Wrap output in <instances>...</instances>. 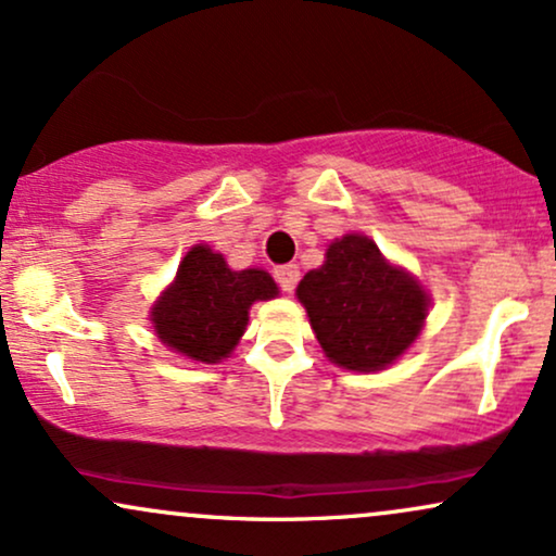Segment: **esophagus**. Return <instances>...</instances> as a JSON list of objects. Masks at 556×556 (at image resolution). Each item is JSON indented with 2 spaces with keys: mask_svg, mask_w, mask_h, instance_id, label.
I'll use <instances>...</instances> for the list:
<instances>
[{
  "mask_svg": "<svg viewBox=\"0 0 556 556\" xmlns=\"http://www.w3.org/2000/svg\"><path fill=\"white\" fill-rule=\"evenodd\" d=\"M299 276H302V273H299L296 265H280V267H276V280H278L280 291H289L291 293L293 289H296Z\"/></svg>",
  "mask_w": 556,
  "mask_h": 556,
  "instance_id": "esophagus-1",
  "label": "esophagus"
}]
</instances>
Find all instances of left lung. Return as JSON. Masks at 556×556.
Segmentation results:
<instances>
[{"mask_svg": "<svg viewBox=\"0 0 556 556\" xmlns=\"http://www.w3.org/2000/svg\"><path fill=\"white\" fill-rule=\"evenodd\" d=\"M296 296L330 362L354 371L393 364L416 341L429 306L421 286L358 233L332 241L325 265L306 273Z\"/></svg>", "mask_w": 556, "mask_h": 556, "instance_id": "8db88e82", "label": "left lung"}]
</instances>
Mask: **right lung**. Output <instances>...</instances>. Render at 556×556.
I'll return each instance as SVG.
<instances>
[{
  "label": "right lung",
  "mask_w": 556,
  "mask_h": 556,
  "mask_svg": "<svg viewBox=\"0 0 556 556\" xmlns=\"http://www.w3.org/2000/svg\"><path fill=\"white\" fill-rule=\"evenodd\" d=\"M276 280L265 270H231L211 247H192L174 286L153 306V328L174 351L215 364L231 354L257 299H273Z\"/></svg>",
  "instance_id": "1"
}]
</instances>
